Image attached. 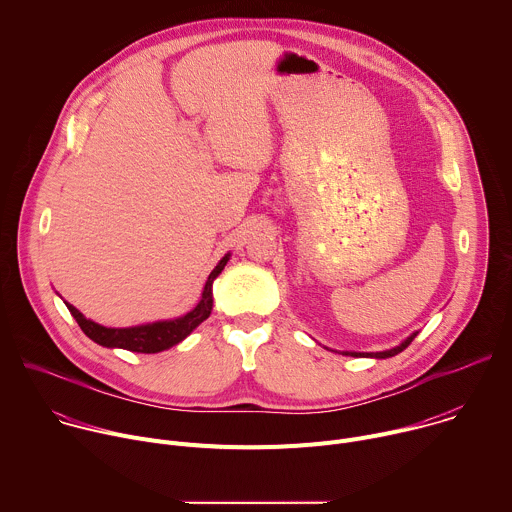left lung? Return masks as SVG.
Returning <instances> with one entry per match:
<instances>
[{"label": "left lung", "mask_w": 512, "mask_h": 512, "mask_svg": "<svg viewBox=\"0 0 512 512\" xmlns=\"http://www.w3.org/2000/svg\"><path fill=\"white\" fill-rule=\"evenodd\" d=\"M417 336V332L415 334H411L405 342H401L399 346H395V348H391V350H385V352H342V354H346V356H375V358H389V356H395V354H399L401 350H405L411 342H413V338Z\"/></svg>", "instance_id": "8db88e82"}]
</instances>
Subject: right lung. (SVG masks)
<instances>
[{
  "instance_id": "obj_1",
  "label": "right lung",
  "mask_w": 512,
  "mask_h": 512,
  "mask_svg": "<svg viewBox=\"0 0 512 512\" xmlns=\"http://www.w3.org/2000/svg\"><path fill=\"white\" fill-rule=\"evenodd\" d=\"M229 261V255H225L218 265L212 269V273L206 279L202 298L198 306L188 312L182 318L166 320V322H154L145 326H133V328H105L101 324H95L93 320H87L75 306L66 304L72 318L77 320L81 330L97 344L107 348H125L131 352H143V354H154L162 352L170 346H176L182 342L200 322H204L210 316L212 310V281L225 269Z\"/></svg>"
}]
</instances>
